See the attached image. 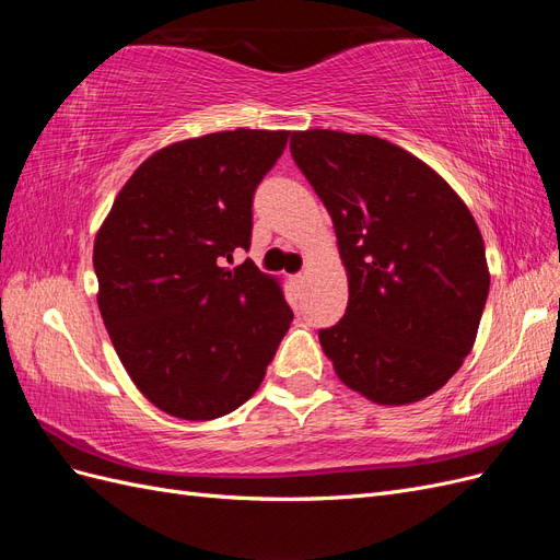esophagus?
<instances>
[{
	"label": "esophagus",
	"mask_w": 560,
	"mask_h": 560,
	"mask_svg": "<svg viewBox=\"0 0 560 560\" xmlns=\"http://www.w3.org/2000/svg\"><path fill=\"white\" fill-rule=\"evenodd\" d=\"M306 273H296V276H292V280H294V284H303V282H306Z\"/></svg>",
	"instance_id": "esophagus-1"
}]
</instances>
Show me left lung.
<instances>
[{"mask_svg":"<svg viewBox=\"0 0 560 560\" xmlns=\"http://www.w3.org/2000/svg\"><path fill=\"white\" fill-rule=\"evenodd\" d=\"M290 149L348 273L346 315L319 331L336 376L381 406L430 397L477 341L490 287L469 208L425 161L374 135L296 130Z\"/></svg>","mask_w":560,"mask_h":560,"instance_id":"8db88e82","label":"left lung"}]
</instances>
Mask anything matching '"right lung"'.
<instances>
[{
    "mask_svg": "<svg viewBox=\"0 0 560 560\" xmlns=\"http://www.w3.org/2000/svg\"><path fill=\"white\" fill-rule=\"evenodd\" d=\"M287 130H222L154 151L93 245L97 308L130 381L156 409L214 420L257 393L290 329L278 278L249 247L252 196Z\"/></svg>",
    "mask_w": 560,
    "mask_h": 560,
    "instance_id": "obj_1",
    "label": "right lung"
}]
</instances>
